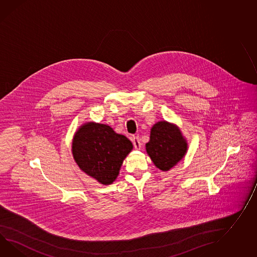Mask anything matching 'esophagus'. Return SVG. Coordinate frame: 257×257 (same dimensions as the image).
I'll list each match as a JSON object with an SVG mask.
<instances>
[{
  "label": "esophagus",
  "mask_w": 257,
  "mask_h": 257,
  "mask_svg": "<svg viewBox=\"0 0 257 257\" xmlns=\"http://www.w3.org/2000/svg\"><path fill=\"white\" fill-rule=\"evenodd\" d=\"M132 140H133V144L135 146L136 150H140L141 147H142V143H141L139 138H138V137H134Z\"/></svg>",
  "instance_id": "1"
}]
</instances>
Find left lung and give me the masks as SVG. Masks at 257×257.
Instances as JSON below:
<instances>
[{
	"instance_id": "left-lung-1",
	"label": "left lung",
	"mask_w": 257,
	"mask_h": 257,
	"mask_svg": "<svg viewBox=\"0 0 257 257\" xmlns=\"http://www.w3.org/2000/svg\"><path fill=\"white\" fill-rule=\"evenodd\" d=\"M146 150L157 168L165 172L184 158L188 143L177 126L163 120L152 126Z\"/></svg>"
}]
</instances>
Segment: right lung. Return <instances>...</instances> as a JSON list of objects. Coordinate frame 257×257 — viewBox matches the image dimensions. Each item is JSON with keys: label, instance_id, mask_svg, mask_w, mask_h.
Masks as SVG:
<instances>
[{"label": "right lung", "instance_id": "obj_1", "mask_svg": "<svg viewBox=\"0 0 257 257\" xmlns=\"http://www.w3.org/2000/svg\"><path fill=\"white\" fill-rule=\"evenodd\" d=\"M133 150L128 138L110 126L87 122L72 141V154L80 169L103 185H110L119 175L123 160Z\"/></svg>", "mask_w": 257, "mask_h": 257}]
</instances>
